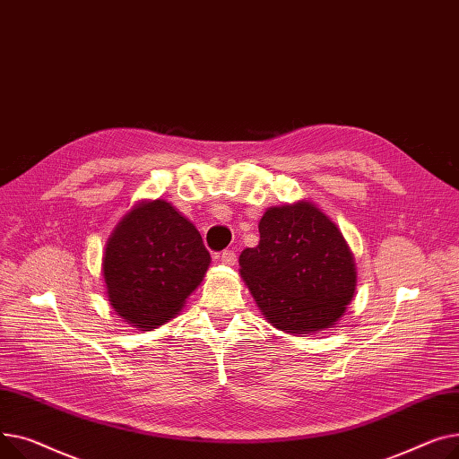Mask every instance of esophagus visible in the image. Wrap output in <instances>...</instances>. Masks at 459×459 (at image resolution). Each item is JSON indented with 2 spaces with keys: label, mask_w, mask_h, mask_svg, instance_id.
<instances>
[{
  "label": "esophagus",
  "mask_w": 459,
  "mask_h": 459,
  "mask_svg": "<svg viewBox=\"0 0 459 459\" xmlns=\"http://www.w3.org/2000/svg\"><path fill=\"white\" fill-rule=\"evenodd\" d=\"M219 259H221L224 264H230V266H233V264L237 263V255H235L233 250H224V252H221V254H219Z\"/></svg>",
  "instance_id": "34e87169"
}]
</instances>
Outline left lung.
I'll return each mask as SVG.
<instances>
[{"label": "left lung", "instance_id": "left-lung-1", "mask_svg": "<svg viewBox=\"0 0 459 459\" xmlns=\"http://www.w3.org/2000/svg\"><path fill=\"white\" fill-rule=\"evenodd\" d=\"M238 264L268 325L300 337L333 326L358 283L342 233L307 200L266 209L259 245L242 250Z\"/></svg>", "mask_w": 459, "mask_h": 459}]
</instances>
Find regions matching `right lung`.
Segmentation results:
<instances>
[{
    "label": "right lung",
    "mask_w": 459,
    "mask_h": 459,
    "mask_svg": "<svg viewBox=\"0 0 459 459\" xmlns=\"http://www.w3.org/2000/svg\"><path fill=\"white\" fill-rule=\"evenodd\" d=\"M211 255L200 231L165 200L141 202L107 238V299L127 325L150 332L174 318L202 283Z\"/></svg>",
    "instance_id": "right-lung-1"
}]
</instances>
